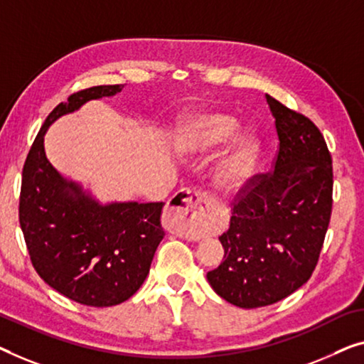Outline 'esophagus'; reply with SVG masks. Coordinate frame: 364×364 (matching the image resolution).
<instances>
[{"instance_id":"obj_1","label":"esophagus","mask_w":364,"mask_h":364,"mask_svg":"<svg viewBox=\"0 0 364 364\" xmlns=\"http://www.w3.org/2000/svg\"><path fill=\"white\" fill-rule=\"evenodd\" d=\"M210 196L203 189L184 188L171 198L166 210L168 227L184 237H198V225Z\"/></svg>"}]
</instances>
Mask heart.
I'll return each mask as SVG.
<instances>
[{
	"instance_id": "b5f03b06",
	"label": "heart",
	"mask_w": 364,
	"mask_h": 364,
	"mask_svg": "<svg viewBox=\"0 0 364 364\" xmlns=\"http://www.w3.org/2000/svg\"><path fill=\"white\" fill-rule=\"evenodd\" d=\"M235 129V119L219 112H205L194 117L183 130L181 144L189 151H209L229 140ZM253 161V144L242 140L217 166L215 183L225 191H237L250 176Z\"/></svg>"
}]
</instances>
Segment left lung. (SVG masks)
<instances>
[{
  "label": "left lung",
  "mask_w": 364,
  "mask_h": 364,
  "mask_svg": "<svg viewBox=\"0 0 364 364\" xmlns=\"http://www.w3.org/2000/svg\"><path fill=\"white\" fill-rule=\"evenodd\" d=\"M267 102L279 139L273 168L238 189L219 237L224 262L208 273L217 294L243 309L271 306L307 283L332 215V155L322 132L274 97Z\"/></svg>",
  "instance_id": "obj_1"
}]
</instances>
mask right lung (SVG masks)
<instances>
[{
	"mask_svg": "<svg viewBox=\"0 0 364 364\" xmlns=\"http://www.w3.org/2000/svg\"><path fill=\"white\" fill-rule=\"evenodd\" d=\"M122 88L102 85L70 95L47 116L23 168L19 224L32 267L57 292L91 307L116 306L142 286L165 237V203L101 205L58 175L43 151V134L63 114Z\"/></svg>",
	"mask_w": 364,
	"mask_h": 364,
	"instance_id": "right-lung-1",
	"label": "right lung"
}]
</instances>
